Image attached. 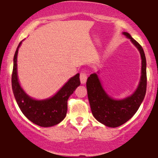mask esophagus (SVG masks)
Segmentation results:
<instances>
[{
	"label": "esophagus",
	"instance_id": "esophagus-1",
	"mask_svg": "<svg viewBox=\"0 0 158 158\" xmlns=\"http://www.w3.org/2000/svg\"><path fill=\"white\" fill-rule=\"evenodd\" d=\"M86 80H87V75L85 74V73H82L80 74V82L82 84H85V82H86Z\"/></svg>",
	"mask_w": 158,
	"mask_h": 158
}]
</instances>
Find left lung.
Wrapping results in <instances>:
<instances>
[{
    "instance_id": "1",
    "label": "left lung",
    "mask_w": 158,
    "mask_h": 158,
    "mask_svg": "<svg viewBox=\"0 0 158 158\" xmlns=\"http://www.w3.org/2000/svg\"><path fill=\"white\" fill-rule=\"evenodd\" d=\"M137 48L141 58V75L135 91L123 99H114L106 92L99 78V72L87 79L86 88L92 113L97 121L109 127H117L128 120L138 110L147 89V62L144 52L127 32H123Z\"/></svg>"
}]
</instances>
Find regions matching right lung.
Masks as SVG:
<instances>
[{"mask_svg":"<svg viewBox=\"0 0 158 158\" xmlns=\"http://www.w3.org/2000/svg\"><path fill=\"white\" fill-rule=\"evenodd\" d=\"M22 42H20L15 53L11 77L12 90L17 103L23 114L35 124L42 127L57 125L66 116L68 99L80 85L79 74L77 73L70 78L51 97L44 99H36L31 97L20 85L18 76V53Z\"/></svg>","mask_w":158,"mask_h":158,"instance_id":"obj_1","label":"right lung"}]
</instances>
